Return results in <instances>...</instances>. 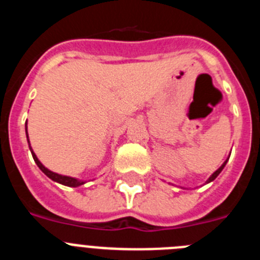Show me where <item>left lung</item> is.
Here are the masks:
<instances>
[{
    "mask_svg": "<svg viewBox=\"0 0 260 260\" xmlns=\"http://www.w3.org/2000/svg\"><path fill=\"white\" fill-rule=\"evenodd\" d=\"M228 160H229V158H226V160H225V161L222 162V165H221V167H220L219 169H217V171H216V172H213V173L211 174V177H210V178H208V180H207V182H206V183H210V182H212V181L215 180L216 177H217V176H219L220 173H221V171H222V169H224V167H225V165H226V162H228Z\"/></svg>",
    "mask_w": 260,
    "mask_h": 260,
    "instance_id": "obj_1",
    "label": "left lung"
}]
</instances>
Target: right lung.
<instances>
[{
	"mask_svg": "<svg viewBox=\"0 0 260 260\" xmlns=\"http://www.w3.org/2000/svg\"><path fill=\"white\" fill-rule=\"evenodd\" d=\"M26 135H27V141H28V134H27V121H26ZM28 146H29V150H31L32 157H34V160H35V162H36V164H38V167L40 168L41 172H43V173L47 174V176L49 177L50 180H53V181H54V182L61 183V185L69 186V187H78V186H80V185H83V183H86V181L78 180V178H73V177H69V176H62V174L54 173V172L49 171L48 168H45L44 165L41 164L40 160H39V158H38V156H36L35 152L32 151L31 144H29V141H28Z\"/></svg>",
	"mask_w": 260,
	"mask_h": 260,
	"instance_id": "obj_1",
	"label": "right lung"
}]
</instances>
